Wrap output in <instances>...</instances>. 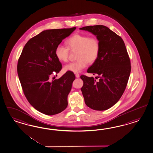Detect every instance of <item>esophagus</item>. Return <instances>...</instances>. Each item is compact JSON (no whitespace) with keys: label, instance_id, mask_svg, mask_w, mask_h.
<instances>
[{"label":"esophagus","instance_id":"1","mask_svg":"<svg viewBox=\"0 0 153 153\" xmlns=\"http://www.w3.org/2000/svg\"><path fill=\"white\" fill-rule=\"evenodd\" d=\"M75 76H76V78H79V76H80L79 74H78V73H76V74H75Z\"/></svg>","mask_w":153,"mask_h":153}]
</instances>
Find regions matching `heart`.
Returning a JSON list of instances; mask_svg holds the SVG:
<instances>
[{
	"label": "heart",
	"instance_id": "b5f03b06",
	"mask_svg": "<svg viewBox=\"0 0 153 153\" xmlns=\"http://www.w3.org/2000/svg\"><path fill=\"white\" fill-rule=\"evenodd\" d=\"M67 47L58 45L55 48V55L58 60L67 62L69 59V50L78 51L75 62L64 67L65 71L79 73L88 65V63H94L98 59L100 52V43L95 37L88 35L75 34L65 40Z\"/></svg>",
	"mask_w": 153,
	"mask_h": 153
}]
</instances>
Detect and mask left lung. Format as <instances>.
Returning a JSON list of instances; mask_svg holds the SVG:
<instances>
[{
  "mask_svg": "<svg viewBox=\"0 0 153 153\" xmlns=\"http://www.w3.org/2000/svg\"><path fill=\"white\" fill-rule=\"evenodd\" d=\"M80 29L96 35L101 47L98 59L87 71L98 76L95 79L80 76L84 101L92 109H108L120 99L129 78L130 60L125 44L120 36L104 25L86 26Z\"/></svg>",
  "mask_w": 153,
  "mask_h": 153,
  "instance_id": "obj_1",
  "label": "left lung"
}]
</instances>
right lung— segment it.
<instances>
[{
  "label": "right lung",
  "mask_w": 153,
  "mask_h": 153,
  "mask_svg": "<svg viewBox=\"0 0 153 153\" xmlns=\"http://www.w3.org/2000/svg\"><path fill=\"white\" fill-rule=\"evenodd\" d=\"M76 27L46 30L33 37L25 45L17 65V71L24 94L35 109L48 115L60 113L68 106L74 74L67 71L58 79L62 63L55 55V48Z\"/></svg>",
  "instance_id": "1"
}]
</instances>
